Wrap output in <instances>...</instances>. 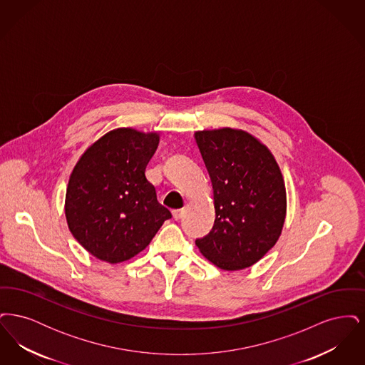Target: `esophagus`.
<instances>
[{
  "instance_id": "obj_1",
  "label": "esophagus",
  "mask_w": 365,
  "mask_h": 365,
  "mask_svg": "<svg viewBox=\"0 0 365 365\" xmlns=\"http://www.w3.org/2000/svg\"><path fill=\"white\" fill-rule=\"evenodd\" d=\"M183 215H185V209H175V210H173V216H174L175 220L182 219Z\"/></svg>"
}]
</instances>
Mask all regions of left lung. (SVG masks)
<instances>
[{"label":"left lung","instance_id":"8db88e82","mask_svg":"<svg viewBox=\"0 0 365 365\" xmlns=\"http://www.w3.org/2000/svg\"><path fill=\"white\" fill-rule=\"evenodd\" d=\"M213 189L215 225L195 240L216 267L253 265L277 243L286 217V189L278 163L260 140L242 130L194 134Z\"/></svg>","mask_w":365,"mask_h":365}]
</instances>
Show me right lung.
Listing matches in <instances>:
<instances>
[{
    "label": "right lung",
    "mask_w": 365,
    "mask_h": 365,
    "mask_svg": "<svg viewBox=\"0 0 365 365\" xmlns=\"http://www.w3.org/2000/svg\"><path fill=\"white\" fill-rule=\"evenodd\" d=\"M160 135L116 128L96 140L72 170L66 217L90 255L118 264L142 252L171 212L157 201L145 170Z\"/></svg>",
    "instance_id": "obj_1"
}]
</instances>
